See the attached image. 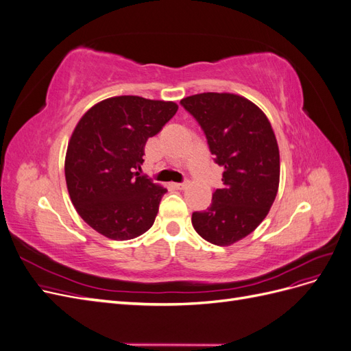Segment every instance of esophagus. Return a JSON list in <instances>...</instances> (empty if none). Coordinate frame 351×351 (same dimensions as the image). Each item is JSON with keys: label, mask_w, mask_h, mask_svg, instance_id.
I'll use <instances>...</instances> for the list:
<instances>
[{"label": "esophagus", "mask_w": 351, "mask_h": 351, "mask_svg": "<svg viewBox=\"0 0 351 351\" xmlns=\"http://www.w3.org/2000/svg\"><path fill=\"white\" fill-rule=\"evenodd\" d=\"M189 186V182H183V183H173V187L174 189H178V190H182V189H184V187H187Z\"/></svg>", "instance_id": "obj_1"}]
</instances>
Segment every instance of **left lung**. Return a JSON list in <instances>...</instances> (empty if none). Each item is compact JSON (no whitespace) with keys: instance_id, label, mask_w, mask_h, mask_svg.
Listing matches in <instances>:
<instances>
[{"instance_id":"obj_1","label":"left lung","mask_w":351,"mask_h":351,"mask_svg":"<svg viewBox=\"0 0 351 351\" xmlns=\"http://www.w3.org/2000/svg\"><path fill=\"white\" fill-rule=\"evenodd\" d=\"M206 136L215 164L224 168L206 210L193 212L197 234L230 246L268 215L280 184V151L271 123L256 105L234 93L206 92L180 101Z\"/></svg>"}]
</instances>
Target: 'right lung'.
<instances>
[{
  "mask_svg": "<svg viewBox=\"0 0 351 351\" xmlns=\"http://www.w3.org/2000/svg\"><path fill=\"white\" fill-rule=\"evenodd\" d=\"M174 102L114 97L92 107L66 155L69 195L82 219L111 240L139 237L154 226L167 189L137 169L145 145L173 119Z\"/></svg>",
  "mask_w": 351,
  "mask_h": 351,
  "instance_id": "obj_1",
  "label": "right lung"
}]
</instances>
